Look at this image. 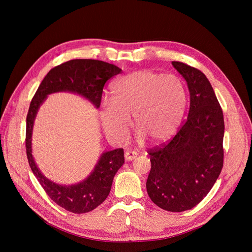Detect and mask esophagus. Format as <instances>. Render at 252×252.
Here are the masks:
<instances>
[{
  "label": "esophagus",
  "mask_w": 252,
  "mask_h": 252,
  "mask_svg": "<svg viewBox=\"0 0 252 252\" xmlns=\"http://www.w3.org/2000/svg\"><path fill=\"white\" fill-rule=\"evenodd\" d=\"M136 157H138V152L135 151H126L125 152V158L126 161H132Z\"/></svg>",
  "instance_id": "esophagus-1"
}]
</instances>
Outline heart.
<instances>
[{
    "label": "heart",
    "mask_w": 252,
    "mask_h": 252,
    "mask_svg": "<svg viewBox=\"0 0 252 252\" xmlns=\"http://www.w3.org/2000/svg\"><path fill=\"white\" fill-rule=\"evenodd\" d=\"M110 101L102 105L100 118L104 130L116 142L124 141L131 125L141 141L159 144L171 139L186 109V91L173 74L140 70L124 75L111 85Z\"/></svg>",
    "instance_id": "heart-1"
}]
</instances>
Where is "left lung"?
<instances>
[{
    "label": "left lung",
    "instance_id": "obj_1",
    "mask_svg": "<svg viewBox=\"0 0 252 252\" xmlns=\"http://www.w3.org/2000/svg\"><path fill=\"white\" fill-rule=\"evenodd\" d=\"M172 65L187 82L188 117L169 143L148 150L151 169L146 188L159 208L181 212L199 204L218 180L223 168L225 125L206 75L182 62Z\"/></svg>",
    "mask_w": 252,
    "mask_h": 252
}]
</instances>
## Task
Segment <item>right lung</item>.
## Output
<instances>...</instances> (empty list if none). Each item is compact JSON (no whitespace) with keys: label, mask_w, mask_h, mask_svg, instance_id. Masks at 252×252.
<instances>
[{"label":"right lung","mask_w":252,"mask_h":252,"mask_svg":"<svg viewBox=\"0 0 252 252\" xmlns=\"http://www.w3.org/2000/svg\"><path fill=\"white\" fill-rule=\"evenodd\" d=\"M121 71L122 69L118 66L103 61L70 60L52 68L40 84L30 103L26 119V154L29 166L50 199L70 212H89L106 200L110 192L114 175L124 164V150L119 148L104 152L94 170L78 184H57L45 177L37 168L32 156V141L36 113L48 94L62 91L83 96L97 109L101 105L105 83Z\"/></svg>","instance_id":"obj_1"}]
</instances>
